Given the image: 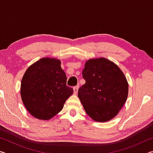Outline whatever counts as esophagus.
<instances>
[{"mask_svg":"<svg viewBox=\"0 0 153 153\" xmlns=\"http://www.w3.org/2000/svg\"><path fill=\"white\" fill-rule=\"evenodd\" d=\"M78 88H79V86H76L74 87V92L75 94H76L77 93V91H78Z\"/></svg>","mask_w":153,"mask_h":153,"instance_id":"esophagus-1","label":"esophagus"}]
</instances>
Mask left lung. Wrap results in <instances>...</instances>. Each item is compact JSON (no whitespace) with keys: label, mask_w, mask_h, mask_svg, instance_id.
<instances>
[{"label":"left lung","mask_w":153,"mask_h":153,"mask_svg":"<svg viewBox=\"0 0 153 153\" xmlns=\"http://www.w3.org/2000/svg\"><path fill=\"white\" fill-rule=\"evenodd\" d=\"M82 77L86 83L77 95L86 113L96 121L112 120L128 98V83L123 71L107 59H92L85 63Z\"/></svg>","instance_id":"8db88e82"}]
</instances>
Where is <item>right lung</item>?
<instances>
[{"mask_svg": "<svg viewBox=\"0 0 153 153\" xmlns=\"http://www.w3.org/2000/svg\"><path fill=\"white\" fill-rule=\"evenodd\" d=\"M23 103L33 117L48 120L63 109L74 93L67 86V76L61 61L42 58L27 69L21 83Z\"/></svg>", "mask_w": 153, "mask_h": 153, "instance_id": "1", "label": "right lung"}]
</instances>
